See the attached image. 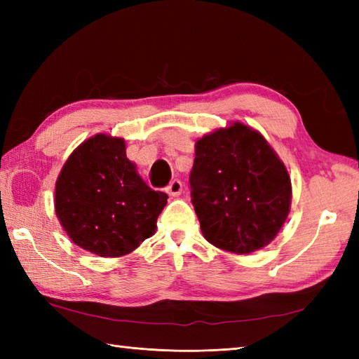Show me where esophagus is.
Returning <instances> with one entry per match:
<instances>
[{
    "label": "esophagus",
    "instance_id": "34e87169",
    "mask_svg": "<svg viewBox=\"0 0 359 359\" xmlns=\"http://www.w3.org/2000/svg\"><path fill=\"white\" fill-rule=\"evenodd\" d=\"M182 188H184V185H182V182L177 180V179H174L171 184L166 187V193L170 194L171 197H177V196L182 194Z\"/></svg>",
    "mask_w": 359,
    "mask_h": 359
}]
</instances>
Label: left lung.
Wrapping results in <instances>:
<instances>
[{"label": "left lung", "instance_id": "left-lung-1", "mask_svg": "<svg viewBox=\"0 0 359 359\" xmlns=\"http://www.w3.org/2000/svg\"><path fill=\"white\" fill-rule=\"evenodd\" d=\"M189 185L203 238L236 255L269 245L292 205L285 165L262 134L239 121L196 142Z\"/></svg>", "mask_w": 359, "mask_h": 359}]
</instances>
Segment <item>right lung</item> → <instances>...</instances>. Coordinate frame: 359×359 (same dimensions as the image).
I'll return each mask as SVG.
<instances>
[{
	"label": "right lung",
	"instance_id": "obj_1",
	"mask_svg": "<svg viewBox=\"0 0 359 359\" xmlns=\"http://www.w3.org/2000/svg\"><path fill=\"white\" fill-rule=\"evenodd\" d=\"M168 196L151 189L126 157L125 140L83 142L55 184V215L71 241L102 257L131 253L156 231Z\"/></svg>",
	"mask_w": 359,
	"mask_h": 359
}]
</instances>
